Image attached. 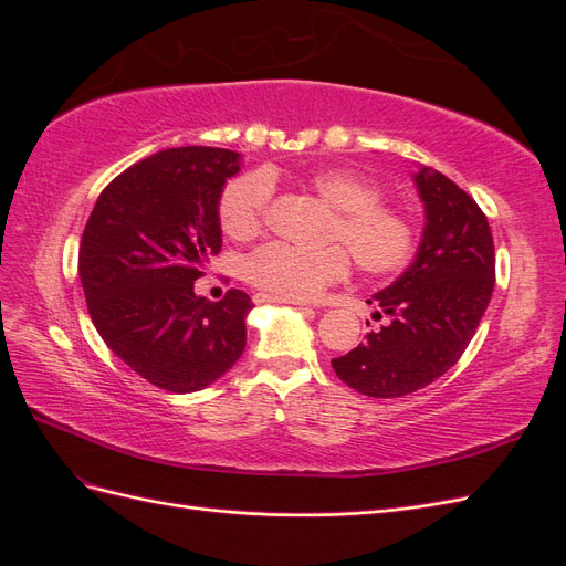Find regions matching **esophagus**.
<instances>
[{
  "mask_svg": "<svg viewBox=\"0 0 566 566\" xmlns=\"http://www.w3.org/2000/svg\"><path fill=\"white\" fill-rule=\"evenodd\" d=\"M254 302H279V304H302L297 300H283V297H273V295H254Z\"/></svg>",
  "mask_w": 566,
  "mask_h": 566,
  "instance_id": "34e87169",
  "label": "esophagus"
}]
</instances>
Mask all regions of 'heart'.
I'll list each match as a JSON object with an SVG mask.
<instances>
[{"mask_svg":"<svg viewBox=\"0 0 566 566\" xmlns=\"http://www.w3.org/2000/svg\"><path fill=\"white\" fill-rule=\"evenodd\" d=\"M271 175L248 172L231 179L221 191L219 227L233 241H250L266 224ZM306 191L331 208L318 250L285 243L256 248L243 264L245 281L266 295L312 300L325 287L347 279L352 255L356 269L370 279L401 271L416 252V227L397 205L382 200L375 179L354 167H323L302 179Z\"/></svg>","mask_w":566,"mask_h":566,"instance_id":"b5f03b06","label":"heart"}]
</instances>
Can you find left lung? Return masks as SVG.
<instances>
[{"instance_id": "1", "label": "left lung", "mask_w": 566, "mask_h": 566, "mask_svg": "<svg viewBox=\"0 0 566 566\" xmlns=\"http://www.w3.org/2000/svg\"><path fill=\"white\" fill-rule=\"evenodd\" d=\"M416 184L427 214L422 243L413 264L373 295L380 306L375 318L387 314L389 321L364 345L333 358L342 382L375 399L406 397L455 366L495 283L493 235L482 208L432 167H422Z\"/></svg>"}]
</instances>
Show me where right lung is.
<instances>
[{
    "instance_id": "1",
    "label": "right lung",
    "mask_w": 566,
    "mask_h": 566,
    "mask_svg": "<svg viewBox=\"0 0 566 566\" xmlns=\"http://www.w3.org/2000/svg\"><path fill=\"white\" fill-rule=\"evenodd\" d=\"M241 169L235 150H160L101 191L80 243V281L98 335L144 380L188 394L221 378L245 349L252 300L219 302L193 283L221 250L217 205Z\"/></svg>"
}]
</instances>
